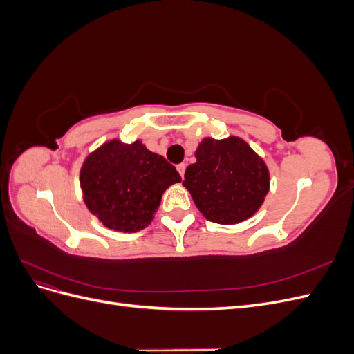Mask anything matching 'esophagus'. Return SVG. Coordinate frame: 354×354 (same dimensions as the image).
Listing matches in <instances>:
<instances>
[{
  "label": "esophagus",
  "mask_w": 354,
  "mask_h": 354,
  "mask_svg": "<svg viewBox=\"0 0 354 354\" xmlns=\"http://www.w3.org/2000/svg\"><path fill=\"white\" fill-rule=\"evenodd\" d=\"M177 171L180 173L181 177H185V171H186V164H178L177 165Z\"/></svg>",
  "instance_id": "esophagus-1"
}]
</instances>
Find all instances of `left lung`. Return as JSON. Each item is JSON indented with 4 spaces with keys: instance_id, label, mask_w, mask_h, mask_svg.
Wrapping results in <instances>:
<instances>
[{
    "instance_id": "left-lung-1",
    "label": "left lung",
    "mask_w": 354,
    "mask_h": 354,
    "mask_svg": "<svg viewBox=\"0 0 354 354\" xmlns=\"http://www.w3.org/2000/svg\"><path fill=\"white\" fill-rule=\"evenodd\" d=\"M183 186L207 220L238 224L259 211L270 189L266 160L238 136L203 137Z\"/></svg>"
}]
</instances>
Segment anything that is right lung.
I'll use <instances>...</instances> for the list:
<instances>
[{
  "label": "right lung",
  "instance_id": "obj_1",
  "mask_svg": "<svg viewBox=\"0 0 354 354\" xmlns=\"http://www.w3.org/2000/svg\"><path fill=\"white\" fill-rule=\"evenodd\" d=\"M180 181L176 167L142 140L104 142L84 159L80 171L85 207L104 227L124 233L149 226L164 192Z\"/></svg>",
  "mask_w": 354,
  "mask_h": 354
}]
</instances>
